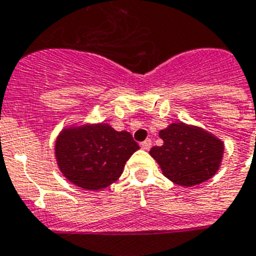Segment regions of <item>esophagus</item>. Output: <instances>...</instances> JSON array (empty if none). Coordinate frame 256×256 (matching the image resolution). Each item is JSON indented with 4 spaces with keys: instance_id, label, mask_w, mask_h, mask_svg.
<instances>
[{
    "instance_id": "obj_1",
    "label": "esophagus",
    "mask_w": 256,
    "mask_h": 256,
    "mask_svg": "<svg viewBox=\"0 0 256 256\" xmlns=\"http://www.w3.org/2000/svg\"><path fill=\"white\" fill-rule=\"evenodd\" d=\"M150 146H152V140L150 138H146V140L141 142V148L145 149V150H149Z\"/></svg>"
}]
</instances>
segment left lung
I'll return each mask as SVG.
<instances>
[{"instance_id": "1", "label": "left lung", "mask_w": 256, "mask_h": 256, "mask_svg": "<svg viewBox=\"0 0 256 256\" xmlns=\"http://www.w3.org/2000/svg\"><path fill=\"white\" fill-rule=\"evenodd\" d=\"M158 134L164 144L153 146L149 154L172 182L190 188L212 178L220 169L224 148L214 134L185 122H172Z\"/></svg>"}]
</instances>
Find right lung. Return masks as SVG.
Wrapping results in <instances>:
<instances>
[{
  "label": "right lung",
  "mask_w": 256,
  "mask_h": 256,
  "mask_svg": "<svg viewBox=\"0 0 256 256\" xmlns=\"http://www.w3.org/2000/svg\"><path fill=\"white\" fill-rule=\"evenodd\" d=\"M138 148L130 132H118L100 122L64 128L55 142V157L70 182L100 190L122 176L126 162Z\"/></svg>",
  "instance_id": "obj_1"
}]
</instances>
